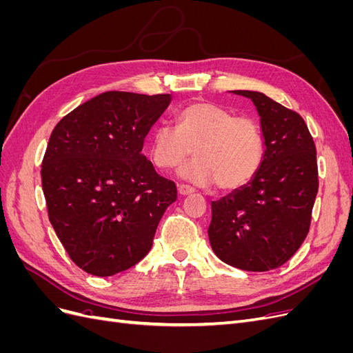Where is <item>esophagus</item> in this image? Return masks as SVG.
Here are the masks:
<instances>
[{"label":"esophagus","instance_id":"1","mask_svg":"<svg viewBox=\"0 0 353 353\" xmlns=\"http://www.w3.org/2000/svg\"><path fill=\"white\" fill-rule=\"evenodd\" d=\"M178 191H179V194L188 196V194H193L194 191H196V188H194V187H191V185H188V184H179Z\"/></svg>","mask_w":353,"mask_h":353}]
</instances>
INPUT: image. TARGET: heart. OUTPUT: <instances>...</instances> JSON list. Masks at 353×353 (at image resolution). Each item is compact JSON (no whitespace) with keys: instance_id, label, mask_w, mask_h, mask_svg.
<instances>
[{"instance_id":"b5f03b06","label":"heart","mask_w":353,"mask_h":353,"mask_svg":"<svg viewBox=\"0 0 353 353\" xmlns=\"http://www.w3.org/2000/svg\"><path fill=\"white\" fill-rule=\"evenodd\" d=\"M181 175L200 185L216 183L221 190H237L259 172L265 159L262 125L250 116L212 103H193L176 114V126L160 125L153 131V163L163 169L183 165Z\"/></svg>"}]
</instances>
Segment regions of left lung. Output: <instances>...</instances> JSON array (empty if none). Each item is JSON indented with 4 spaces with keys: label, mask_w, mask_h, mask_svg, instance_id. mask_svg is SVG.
<instances>
[{
    "label": "left lung",
    "mask_w": 353,
    "mask_h": 353,
    "mask_svg": "<svg viewBox=\"0 0 353 353\" xmlns=\"http://www.w3.org/2000/svg\"><path fill=\"white\" fill-rule=\"evenodd\" d=\"M252 99L265 134V159L248 185L212 203L208 230L218 258L239 270L280 268L301 248L318 193L314 138L303 117L256 91Z\"/></svg>",
    "instance_id": "obj_1"
}]
</instances>
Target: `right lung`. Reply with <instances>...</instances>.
<instances>
[{
  "label": "right lung",
  "instance_id": "right-lung-1",
  "mask_svg": "<svg viewBox=\"0 0 353 353\" xmlns=\"http://www.w3.org/2000/svg\"><path fill=\"white\" fill-rule=\"evenodd\" d=\"M169 101V94L104 92L68 113L50 137L41 169L48 218L85 272L132 268L176 200L174 181L141 153Z\"/></svg>",
  "mask_w": 353,
  "mask_h": 353
}]
</instances>
